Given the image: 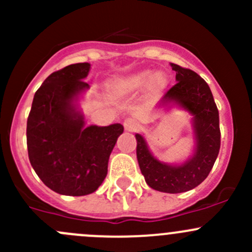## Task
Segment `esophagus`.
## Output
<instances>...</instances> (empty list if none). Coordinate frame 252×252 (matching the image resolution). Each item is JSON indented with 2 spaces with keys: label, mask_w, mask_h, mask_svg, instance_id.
<instances>
[{
  "label": "esophagus",
  "mask_w": 252,
  "mask_h": 252,
  "mask_svg": "<svg viewBox=\"0 0 252 252\" xmlns=\"http://www.w3.org/2000/svg\"><path fill=\"white\" fill-rule=\"evenodd\" d=\"M139 126H140V124H139V122L136 119L126 118L124 121V129L126 131H136L139 129Z\"/></svg>",
  "instance_id": "1"
}]
</instances>
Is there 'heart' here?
Here are the masks:
<instances>
[{
  "label": "heart",
  "mask_w": 252,
  "mask_h": 252,
  "mask_svg": "<svg viewBox=\"0 0 252 252\" xmlns=\"http://www.w3.org/2000/svg\"><path fill=\"white\" fill-rule=\"evenodd\" d=\"M151 81L154 88L156 89H161L166 85V79L163 75H154L151 72H139L128 77L116 79L112 83V89L118 95H126L146 88Z\"/></svg>",
  "instance_id": "obj_1"
}]
</instances>
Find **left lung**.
Listing matches in <instances>:
<instances>
[{
	"label": "left lung",
	"mask_w": 252,
	"mask_h": 252,
	"mask_svg": "<svg viewBox=\"0 0 252 252\" xmlns=\"http://www.w3.org/2000/svg\"><path fill=\"white\" fill-rule=\"evenodd\" d=\"M177 83L169 89L161 103L177 102L194 116L196 150L182 166H168L157 161L149 151L146 141L136 134V157L147 185L169 194L189 191L210 174L220 147V114L210 86L194 70L172 63Z\"/></svg>",
	"instance_id": "8db88e82"
}]
</instances>
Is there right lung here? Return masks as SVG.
Here are the masks:
<instances>
[{"instance_id": "right-lung-1", "label": "right lung", "mask_w": 252, "mask_h": 252, "mask_svg": "<svg viewBox=\"0 0 252 252\" xmlns=\"http://www.w3.org/2000/svg\"><path fill=\"white\" fill-rule=\"evenodd\" d=\"M89 70V63H75L48 75L35 93L28 117L30 163L42 183L61 195L83 196L97 190L124 130L118 123L84 128L73 101L89 88L84 81Z\"/></svg>"}]
</instances>
